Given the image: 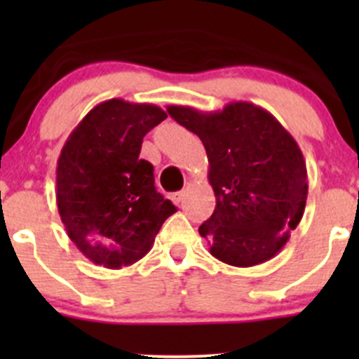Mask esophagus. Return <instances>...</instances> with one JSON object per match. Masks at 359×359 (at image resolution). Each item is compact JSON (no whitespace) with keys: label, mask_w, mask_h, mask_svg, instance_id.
Masks as SVG:
<instances>
[{"label":"esophagus","mask_w":359,"mask_h":359,"mask_svg":"<svg viewBox=\"0 0 359 359\" xmlns=\"http://www.w3.org/2000/svg\"><path fill=\"white\" fill-rule=\"evenodd\" d=\"M170 198H172V201L175 203V205H179V203L184 200V193H182V191H180V193H173Z\"/></svg>","instance_id":"34e87169"}]
</instances>
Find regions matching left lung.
Here are the masks:
<instances>
[{"label": "left lung", "instance_id": "left-lung-1", "mask_svg": "<svg viewBox=\"0 0 359 359\" xmlns=\"http://www.w3.org/2000/svg\"><path fill=\"white\" fill-rule=\"evenodd\" d=\"M166 111L206 149L217 205L200 234L210 253L236 267L273 259L306 208L307 168L295 139L269 111L243 100L222 111Z\"/></svg>", "mask_w": 359, "mask_h": 359}]
</instances>
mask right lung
Returning a JSON list of instances; mask_svg holds the SVG:
<instances>
[{"label":"right lung","instance_id":"obj_1","mask_svg":"<svg viewBox=\"0 0 359 359\" xmlns=\"http://www.w3.org/2000/svg\"><path fill=\"white\" fill-rule=\"evenodd\" d=\"M165 118L154 104L104 100L78 123L60 151V220L93 264L107 269L135 264L177 212L156 191L153 165L139 158L144 135Z\"/></svg>","mask_w":359,"mask_h":359}]
</instances>
